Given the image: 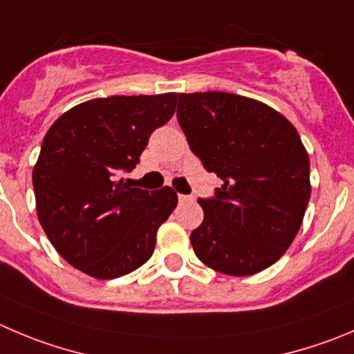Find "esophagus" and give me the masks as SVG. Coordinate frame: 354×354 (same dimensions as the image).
<instances>
[{"instance_id": "1", "label": "esophagus", "mask_w": 354, "mask_h": 354, "mask_svg": "<svg viewBox=\"0 0 354 354\" xmlns=\"http://www.w3.org/2000/svg\"><path fill=\"white\" fill-rule=\"evenodd\" d=\"M193 200V198L191 196H186V194H179V201L180 203H184V201H191Z\"/></svg>"}]
</instances>
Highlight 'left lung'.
Listing matches in <instances>:
<instances>
[{"label": "left lung", "mask_w": 354, "mask_h": 354, "mask_svg": "<svg viewBox=\"0 0 354 354\" xmlns=\"http://www.w3.org/2000/svg\"><path fill=\"white\" fill-rule=\"evenodd\" d=\"M177 120L191 151L222 186L198 203L191 233L201 262L230 276L264 271L299 233L311 196L309 156L294 124L255 99L180 93Z\"/></svg>", "instance_id": "1"}]
</instances>
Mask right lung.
Masks as SVG:
<instances>
[{
    "label": "right lung",
    "mask_w": 354,
    "mask_h": 354,
    "mask_svg": "<svg viewBox=\"0 0 354 354\" xmlns=\"http://www.w3.org/2000/svg\"><path fill=\"white\" fill-rule=\"evenodd\" d=\"M175 104L177 93L92 99L66 111L46 132L32 170L36 212L50 243L73 268L113 280L153 255L177 193L132 187L120 174L136 168Z\"/></svg>",
    "instance_id": "add662e5"
}]
</instances>
